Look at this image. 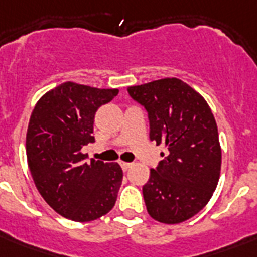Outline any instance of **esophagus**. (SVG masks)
Returning <instances> with one entry per match:
<instances>
[{"mask_svg": "<svg viewBox=\"0 0 257 257\" xmlns=\"http://www.w3.org/2000/svg\"><path fill=\"white\" fill-rule=\"evenodd\" d=\"M120 165H121V168L124 169V171H128V169L132 167V163H124V161H121Z\"/></svg>", "mask_w": 257, "mask_h": 257, "instance_id": "34e87169", "label": "esophagus"}]
</instances>
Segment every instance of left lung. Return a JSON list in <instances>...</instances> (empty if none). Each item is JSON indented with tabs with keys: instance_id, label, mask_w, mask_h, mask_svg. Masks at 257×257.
Returning a JSON list of instances; mask_svg holds the SVG:
<instances>
[{
	"instance_id": "8db88e82",
	"label": "left lung",
	"mask_w": 257,
	"mask_h": 257,
	"mask_svg": "<svg viewBox=\"0 0 257 257\" xmlns=\"http://www.w3.org/2000/svg\"><path fill=\"white\" fill-rule=\"evenodd\" d=\"M128 92L148 112L151 140L168 149L143 187L147 211L160 223H183L207 205L219 183L221 147L213 113L199 92L176 77Z\"/></svg>"
}]
</instances>
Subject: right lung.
Returning a JSON list of instances; mask_svg holds the SVG:
<instances>
[{
  "label": "right lung",
  "mask_w": 257,
  "mask_h": 257,
  "mask_svg": "<svg viewBox=\"0 0 257 257\" xmlns=\"http://www.w3.org/2000/svg\"><path fill=\"white\" fill-rule=\"evenodd\" d=\"M118 89L66 81L37 101L26 132V159L36 188L58 215L77 223L100 219L116 203L122 181L117 163L92 160L81 148L93 143L97 109Z\"/></svg>",
  "instance_id": "obj_1"
}]
</instances>
